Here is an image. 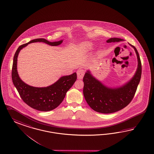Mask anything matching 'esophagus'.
I'll return each mask as SVG.
<instances>
[{
    "instance_id": "esophagus-1",
    "label": "esophagus",
    "mask_w": 154,
    "mask_h": 154,
    "mask_svg": "<svg viewBox=\"0 0 154 154\" xmlns=\"http://www.w3.org/2000/svg\"><path fill=\"white\" fill-rule=\"evenodd\" d=\"M76 73H77L78 78L79 79H83V78L84 76V75L85 74V69H82V68H80L77 71Z\"/></svg>"
}]
</instances>
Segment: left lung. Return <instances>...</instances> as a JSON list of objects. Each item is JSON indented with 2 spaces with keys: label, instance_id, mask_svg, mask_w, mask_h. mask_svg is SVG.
Instances as JSON below:
<instances>
[{
  "label": "left lung",
  "instance_id": "8db88e82",
  "mask_svg": "<svg viewBox=\"0 0 154 154\" xmlns=\"http://www.w3.org/2000/svg\"><path fill=\"white\" fill-rule=\"evenodd\" d=\"M123 41L119 38H111L108 43ZM134 48L138 58V68L133 78L128 83L116 88H111L103 85L87 71L83 78V94L89 106L94 111L101 113H112L124 108L134 97L142 74V64L139 53Z\"/></svg>",
  "mask_w": 154,
  "mask_h": 154
}]
</instances>
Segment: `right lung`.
<instances>
[{
  "mask_svg": "<svg viewBox=\"0 0 154 154\" xmlns=\"http://www.w3.org/2000/svg\"><path fill=\"white\" fill-rule=\"evenodd\" d=\"M42 42L51 46H58L63 41L49 42L44 38H37L20 46L16 50L12 69V79L13 83L24 102L33 109L47 112L56 108L64 99L66 92L74 84L77 79L76 73L62 76L53 85L47 87L38 88L25 84L21 80L17 71V57L20 50L29 44Z\"/></svg>",
  "mask_w": 154,
  "mask_h": 154,
  "instance_id": "add662e5",
  "label": "right lung"
}]
</instances>
